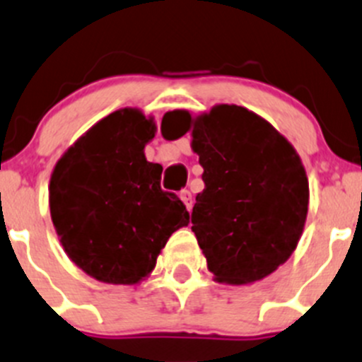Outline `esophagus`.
I'll list each match as a JSON object with an SVG mask.
<instances>
[{
	"label": "esophagus",
	"mask_w": 362,
	"mask_h": 362,
	"mask_svg": "<svg viewBox=\"0 0 362 362\" xmlns=\"http://www.w3.org/2000/svg\"><path fill=\"white\" fill-rule=\"evenodd\" d=\"M180 199L185 203V206H187L189 212H191V209H192V194H191V191L184 189V191L180 192Z\"/></svg>",
	"instance_id": "34e87169"
}]
</instances>
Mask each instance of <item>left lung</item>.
Here are the masks:
<instances>
[{
	"instance_id": "left-lung-1",
	"label": "left lung",
	"mask_w": 362,
	"mask_h": 362,
	"mask_svg": "<svg viewBox=\"0 0 362 362\" xmlns=\"http://www.w3.org/2000/svg\"><path fill=\"white\" fill-rule=\"evenodd\" d=\"M163 124L168 139L191 132L203 166L191 221L214 281L240 286L272 274L296 251L308 217L310 184L292 143L235 104L198 117L168 111Z\"/></svg>"
}]
</instances>
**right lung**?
<instances>
[{"label": "right lung", "mask_w": 362, "mask_h": 362, "mask_svg": "<svg viewBox=\"0 0 362 362\" xmlns=\"http://www.w3.org/2000/svg\"><path fill=\"white\" fill-rule=\"evenodd\" d=\"M152 115L122 107L63 152L49 182L52 226L70 259L93 279L139 285L168 238L189 224L185 205L160 189L163 166L148 163Z\"/></svg>", "instance_id": "add662e5"}]
</instances>
